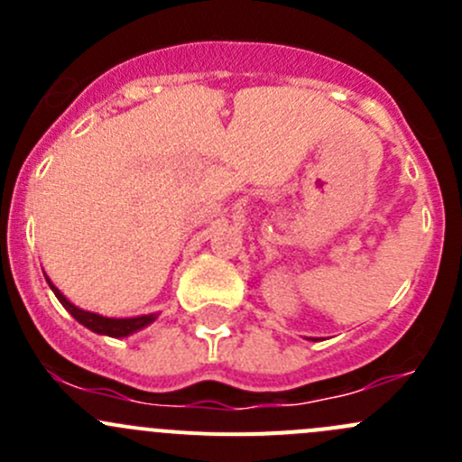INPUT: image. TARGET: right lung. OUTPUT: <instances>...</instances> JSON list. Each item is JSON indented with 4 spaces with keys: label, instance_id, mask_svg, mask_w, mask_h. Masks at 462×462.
Wrapping results in <instances>:
<instances>
[{
    "label": "right lung",
    "instance_id": "add662e5",
    "mask_svg": "<svg viewBox=\"0 0 462 462\" xmlns=\"http://www.w3.org/2000/svg\"><path fill=\"white\" fill-rule=\"evenodd\" d=\"M46 282H49V277H46ZM49 286L53 288V292H55V297L60 300V304H62L64 309L73 315V318L80 321L82 326H87L88 330H93V333L109 335V337H125V335L136 333V330H141L143 326L152 324V321L156 319V315H143V318H132V319L102 318V315L88 313V310H82V309H78V306H73L71 301H69L67 297H64L62 292H60L51 282H49Z\"/></svg>",
    "mask_w": 462,
    "mask_h": 462
}]
</instances>
